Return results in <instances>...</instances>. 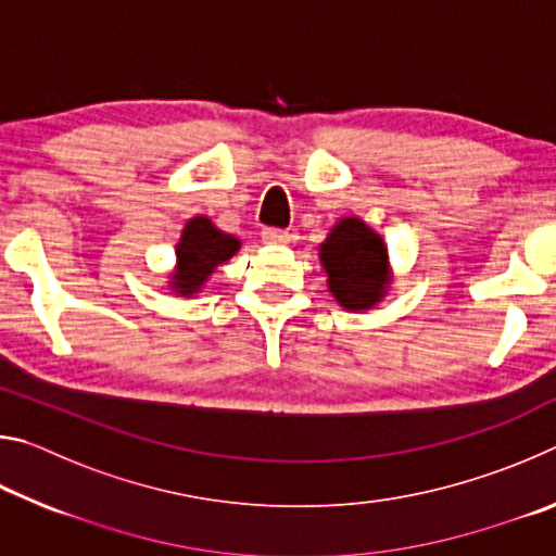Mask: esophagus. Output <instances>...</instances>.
Segmentation results:
<instances>
[{
    "mask_svg": "<svg viewBox=\"0 0 556 556\" xmlns=\"http://www.w3.org/2000/svg\"><path fill=\"white\" fill-rule=\"evenodd\" d=\"M262 240H265L267 244H287L291 240V235L287 230L267 228V230H262Z\"/></svg>",
    "mask_w": 556,
    "mask_h": 556,
    "instance_id": "1",
    "label": "esophagus"
}]
</instances>
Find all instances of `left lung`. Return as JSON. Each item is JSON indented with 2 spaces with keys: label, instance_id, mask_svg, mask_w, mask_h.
<instances>
[{
  "label": "left lung",
  "instance_id": "obj_1",
  "mask_svg": "<svg viewBox=\"0 0 556 556\" xmlns=\"http://www.w3.org/2000/svg\"><path fill=\"white\" fill-rule=\"evenodd\" d=\"M328 291L348 312H368L390 285L388 244L361 218H341L318 248Z\"/></svg>",
  "mask_w": 556,
  "mask_h": 556
}]
</instances>
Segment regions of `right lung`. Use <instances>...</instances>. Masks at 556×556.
I'll return each mask as SVG.
<instances>
[{"label": "right lung", "mask_w": 556, "mask_h": 556, "mask_svg": "<svg viewBox=\"0 0 556 556\" xmlns=\"http://www.w3.org/2000/svg\"><path fill=\"white\" fill-rule=\"evenodd\" d=\"M238 250L240 240L235 235L218 230L205 215H195L186 223L176 244V269L168 287L181 296L199 294L215 267L228 262Z\"/></svg>", "instance_id": "1"}]
</instances>
